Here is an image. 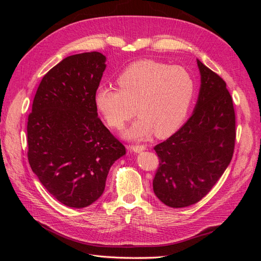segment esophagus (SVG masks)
Wrapping results in <instances>:
<instances>
[{"instance_id": "34e87169", "label": "esophagus", "mask_w": 261, "mask_h": 261, "mask_svg": "<svg viewBox=\"0 0 261 261\" xmlns=\"http://www.w3.org/2000/svg\"><path fill=\"white\" fill-rule=\"evenodd\" d=\"M128 149L133 152L139 153L141 151H144V150H146V146H130V147H128Z\"/></svg>"}]
</instances>
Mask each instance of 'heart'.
<instances>
[{
  "mask_svg": "<svg viewBox=\"0 0 261 261\" xmlns=\"http://www.w3.org/2000/svg\"><path fill=\"white\" fill-rule=\"evenodd\" d=\"M118 88L99 86L94 105L110 127L121 129L136 112L137 121L123 132L129 140L155 133L167 137L184 123L195 98L192 74L181 66L144 60L132 63L117 77Z\"/></svg>",
  "mask_w": 261,
  "mask_h": 261,
  "instance_id": "b5f03b06",
  "label": "heart"
}]
</instances>
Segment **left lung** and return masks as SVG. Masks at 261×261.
<instances>
[{"mask_svg": "<svg viewBox=\"0 0 261 261\" xmlns=\"http://www.w3.org/2000/svg\"><path fill=\"white\" fill-rule=\"evenodd\" d=\"M200 88L187 122L154 147L160 163L153 178L158 199L172 208L192 206L216 185L230 164L235 113L225 82L197 60Z\"/></svg>", "mask_w": 261, "mask_h": 261, "instance_id": "1", "label": "left lung"}]
</instances>
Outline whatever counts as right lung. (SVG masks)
Returning a JSON list of instances; mask_svg holds the SVG:
<instances>
[{
	"label": "right lung",
	"mask_w": 261,
	"mask_h": 261,
	"mask_svg": "<svg viewBox=\"0 0 261 261\" xmlns=\"http://www.w3.org/2000/svg\"><path fill=\"white\" fill-rule=\"evenodd\" d=\"M106 61L100 52L61 61L43 76L28 116L31 170L67 207L85 208L97 201L110 168L126 153L98 117L94 105Z\"/></svg>",
	"instance_id": "1"
}]
</instances>
